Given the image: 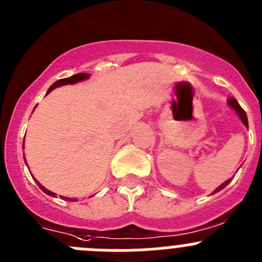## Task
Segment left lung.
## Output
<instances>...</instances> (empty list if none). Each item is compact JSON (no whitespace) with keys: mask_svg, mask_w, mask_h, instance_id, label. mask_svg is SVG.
<instances>
[{"mask_svg":"<svg viewBox=\"0 0 262 262\" xmlns=\"http://www.w3.org/2000/svg\"><path fill=\"white\" fill-rule=\"evenodd\" d=\"M227 104H229V106L231 107L232 110H235V113H236L237 117H239V118H241V121L243 122L244 126L248 127V118H247L246 112H244V110L242 109V106H241V105H239V102H237L236 100H235V98L230 97V98H227ZM231 179H232V178H231ZM231 179H227V181H226V182H224V183L221 184L220 187H217V188H215L214 191L212 192V195H214V193H217V192H220L221 189H224L225 187H226L227 184H229L230 182H231Z\"/></svg>","mask_w":262,"mask_h":262,"instance_id":"1","label":"left lung"}]
</instances>
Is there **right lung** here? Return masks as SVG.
<instances>
[{"label":"right lung","instance_id":"1","mask_svg":"<svg viewBox=\"0 0 262 262\" xmlns=\"http://www.w3.org/2000/svg\"><path fill=\"white\" fill-rule=\"evenodd\" d=\"M87 79H90V74H85V73L76 74V75H73V76H70V78H66V79H59V80H57L56 83H53L52 85H50L49 90H48V92H47V95L49 92H52V91L54 90V88H57V87H62V85H66V84H75V83H78V81L87 80ZM23 148H25V143H23ZM25 160H26V158H25ZM36 183H37V186L40 187V188H41V191L45 192L47 195L53 196V198H56V196H57L56 193H54V192H52V191H49V189H47L44 186H41V184L38 183L37 181H36ZM61 198L62 199H66V200H69V201H75L76 200V199L64 198V196H61Z\"/></svg>","mask_w":262,"mask_h":262}]
</instances>
